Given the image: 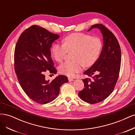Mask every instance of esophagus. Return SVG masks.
<instances>
[{"label":"esophagus","mask_w":135,"mask_h":135,"mask_svg":"<svg viewBox=\"0 0 135 135\" xmlns=\"http://www.w3.org/2000/svg\"><path fill=\"white\" fill-rule=\"evenodd\" d=\"M68 80H69V81H74V79H73V78H69Z\"/></svg>","instance_id":"obj_1"}]
</instances>
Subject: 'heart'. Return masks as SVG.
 <instances>
[{
  "label": "heart",
  "instance_id": "b5f03b06",
  "mask_svg": "<svg viewBox=\"0 0 135 135\" xmlns=\"http://www.w3.org/2000/svg\"><path fill=\"white\" fill-rule=\"evenodd\" d=\"M102 48L103 42L100 38L76 32L65 37L62 44L54 43L51 52L56 61L61 62L68 52L73 51V60L66 61L59 67L61 74L73 77L81 70L83 66L89 67L95 64L99 57Z\"/></svg>",
  "mask_w": 135,
  "mask_h": 135
}]
</instances>
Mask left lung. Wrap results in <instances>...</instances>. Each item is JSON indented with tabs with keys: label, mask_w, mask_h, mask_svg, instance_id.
Instances as JSON below:
<instances>
[{
	"label": "left lung",
	"mask_w": 135,
	"mask_h": 135,
	"mask_svg": "<svg viewBox=\"0 0 135 135\" xmlns=\"http://www.w3.org/2000/svg\"><path fill=\"white\" fill-rule=\"evenodd\" d=\"M101 30L103 36V47L99 59L83 73L92 77L83 80L84 88L79 92L81 100L89 104H97L104 100L111 94L119 77L121 51L116 37L102 24L92 25Z\"/></svg>",
	"instance_id": "8db88e82"
}]
</instances>
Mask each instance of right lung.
<instances>
[{
	"label": "right lung",
	"instance_id": "obj_1",
	"mask_svg": "<svg viewBox=\"0 0 135 135\" xmlns=\"http://www.w3.org/2000/svg\"><path fill=\"white\" fill-rule=\"evenodd\" d=\"M59 38L57 34L33 25L22 32L16 45V74L24 92L38 104H47L56 99L61 85L68 81L65 75H58L51 81L45 79L46 71L55 74L57 73L50 48Z\"/></svg>",
	"mask_w": 135,
	"mask_h": 135
}]
</instances>
